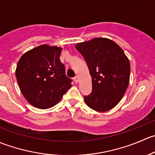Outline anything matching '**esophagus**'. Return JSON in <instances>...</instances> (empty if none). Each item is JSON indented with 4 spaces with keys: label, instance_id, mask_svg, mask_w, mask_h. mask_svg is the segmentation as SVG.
<instances>
[{
    "label": "esophagus",
    "instance_id": "obj_1",
    "mask_svg": "<svg viewBox=\"0 0 155 155\" xmlns=\"http://www.w3.org/2000/svg\"><path fill=\"white\" fill-rule=\"evenodd\" d=\"M79 76H75L74 77V82H76V83H78V82H79Z\"/></svg>",
    "mask_w": 155,
    "mask_h": 155
}]
</instances>
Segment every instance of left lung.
Here are the masks:
<instances>
[{
	"instance_id": "left-lung-1",
	"label": "left lung",
	"mask_w": 155,
	"mask_h": 155,
	"mask_svg": "<svg viewBox=\"0 0 155 155\" xmlns=\"http://www.w3.org/2000/svg\"><path fill=\"white\" fill-rule=\"evenodd\" d=\"M76 48L85 58L91 76L92 91L84 97L85 104L101 112L115 107L130 81V65L122 48L107 38L79 43Z\"/></svg>"
}]
</instances>
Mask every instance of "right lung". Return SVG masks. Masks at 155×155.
I'll return each instance as SVG.
<instances>
[{"mask_svg":"<svg viewBox=\"0 0 155 155\" xmlns=\"http://www.w3.org/2000/svg\"><path fill=\"white\" fill-rule=\"evenodd\" d=\"M62 48L42 45L25 53L15 70L20 90L28 102L39 109L54 107L71 87L61 62Z\"/></svg>","mask_w":155,"mask_h":155,"instance_id":"add662e5","label":"right lung"}]
</instances>
